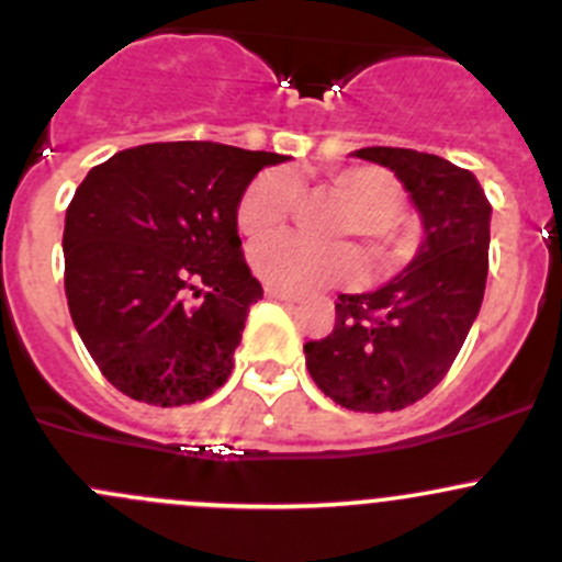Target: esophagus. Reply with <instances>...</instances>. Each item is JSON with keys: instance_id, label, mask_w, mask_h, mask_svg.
<instances>
[{"instance_id": "esophagus-1", "label": "esophagus", "mask_w": 562, "mask_h": 562, "mask_svg": "<svg viewBox=\"0 0 562 562\" xmlns=\"http://www.w3.org/2000/svg\"><path fill=\"white\" fill-rule=\"evenodd\" d=\"M266 296L269 299H280V302H299V293L293 291H282V288H274V285H266Z\"/></svg>"}]
</instances>
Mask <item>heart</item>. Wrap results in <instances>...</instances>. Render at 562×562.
<instances>
[{
    "mask_svg": "<svg viewBox=\"0 0 562 562\" xmlns=\"http://www.w3.org/2000/svg\"><path fill=\"white\" fill-rule=\"evenodd\" d=\"M345 203L331 236L356 239L372 277H391L416 255L418 231L400 214L402 184L381 166H348L326 176ZM296 203V184L282 171L255 176L236 203V225L247 236L280 228ZM249 263L266 285L282 291H317L359 277V255L345 241H307L293 234L266 236L249 249Z\"/></svg>",
    "mask_w": 562,
    "mask_h": 562,
    "instance_id": "heart-1",
    "label": "heart"
}]
</instances>
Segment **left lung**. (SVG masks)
<instances>
[{"mask_svg": "<svg viewBox=\"0 0 562 562\" xmlns=\"http://www.w3.org/2000/svg\"><path fill=\"white\" fill-rule=\"evenodd\" d=\"M416 203L424 241L400 277L339 293L334 328L304 345L317 389L359 413L402 411L438 386L484 302L492 206L479 179L438 155L367 146Z\"/></svg>", "mask_w": 562, "mask_h": 562, "instance_id": "left-lung-1", "label": "left lung"}]
</instances>
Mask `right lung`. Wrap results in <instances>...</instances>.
I'll use <instances>...</instances> for the list:
<instances>
[{
  "instance_id": "obj_1",
  "label": "right lung",
  "mask_w": 562,
  "mask_h": 562,
  "mask_svg": "<svg viewBox=\"0 0 562 562\" xmlns=\"http://www.w3.org/2000/svg\"><path fill=\"white\" fill-rule=\"evenodd\" d=\"M212 140L116 151L78 184L65 217V293L100 372L146 405H192L234 370L249 307L236 203L285 162Z\"/></svg>"
}]
</instances>
